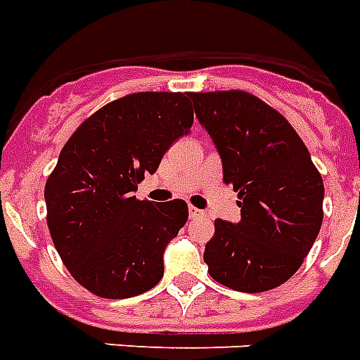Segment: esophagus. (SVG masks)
Listing matches in <instances>:
<instances>
[{
    "label": "esophagus",
    "instance_id": "1",
    "mask_svg": "<svg viewBox=\"0 0 360 360\" xmlns=\"http://www.w3.org/2000/svg\"><path fill=\"white\" fill-rule=\"evenodd\" d=\"M188 216L190 219H203V217H207V212H203V210H199L195 207H188Z\"/></svg>",
    "mask_w": 360,
    "mask_h": 360
}]
</instances>
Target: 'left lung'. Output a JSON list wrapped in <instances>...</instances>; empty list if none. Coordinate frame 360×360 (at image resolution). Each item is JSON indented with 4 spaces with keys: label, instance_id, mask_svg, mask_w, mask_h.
Segmentation results:
<instances>
[{
    "label": "left lung",
    "instance_id": "1",
    "mask_svg": "<svg viewBox=\"0 0 360 360\" xmlns=\"http://www.w3.org/2000/svg\"><path fill=\"white\" fill-rule=\"evenodd\" d=\"M195 117L216 144L223 181L241 219H216L205 264L216 282L262 292L288 282L322 225L324 183L285 117L245 91L192 93Z\"/></svg>",
    "mask_w": 360,
    "mask_h": 360
}]
</instances>
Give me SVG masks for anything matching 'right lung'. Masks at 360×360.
I'll return each instance as SVG.
<instances>
[{
	"mask_svg": "<svg viewBox=\"0 0 360 360\" xmlns=\"http://www.w3.org/2000/svg\"><path fill=\"white\" fill-rule=\"evenodd\" d=\"M192 122L183 93H134L95 111L62 148L45 183L47 225L71 276L96 297H137L162 278L188 205L134 192Z\"/></svg>",
	"mask_w": 360,
	"mask_h": 360,
	"instance_id": "obj_1",
	"label": "right lung"
}]
</instances>
